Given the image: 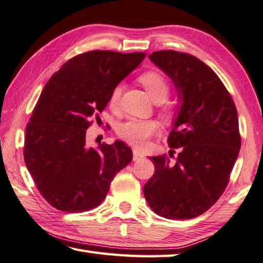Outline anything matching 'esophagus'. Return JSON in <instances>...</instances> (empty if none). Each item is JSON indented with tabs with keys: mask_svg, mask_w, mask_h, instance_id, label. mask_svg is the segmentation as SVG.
<instances>
[{
	"mask_svg": "<svg viewBox=\"0 0 263 263\" xmlns=\"http://www.w3.org/2000/svg\"><path fill=\"white\" fill-rule=\"evenodd\" d=\"M142 157H144V155H142L139 151L133 149V161H139Z\"/></svg>",
	"mask_w": 263,
	"mask_h": 263,
	"instance_id": "esophagus-1",
	"label": "esophagus"
}]
</instances>
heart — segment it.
<instances>
[{
  "mask_svg": "<svg viewBox=\"0 0 263 263\" xmlns=\"http://www.w3.org/2000/svg\"><path fill=\"white\" fill-rule=\"evenodd\" d=\"M139 82L144 86L147 94L155 103H161L168 98L169 95V84L166 79L160 72L156 71H148L142 73L139 77ZM122 93V86L117 85L112 89L109 99L111 108L117 107L119 98ZM164 117H169V111L163 112ZM159 131V125L154 121H144V119L132 118L127 122L119 125L117 135L126 144L135 147H144L147 144L148 138L154 136Z\"/></svg>",
  "mask_w": 263,
  "mask_h": 263,
  "instance_id": "1",
  "label": "heart"
}]
</instances>
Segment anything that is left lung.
<instances>
[{"instance_id":"obj_1","label":"left lung","mask_w":263,"mask_h":263,"mask_svg":"<svg viewBox=\"0 0 263 263\" xmlns=\"http://www.w3.org/2000/svg\"><path fill=\"white\" fill-rule=\"evenodd\" d=\"M148 57L177 90L179 107L168 144L179 153L175 163L165 155L149 157L155 173L144 195L162 217H197L221 197L239 154L237 109L221 79L197 57L175 50Z\"/></svg>"}]
</instances>
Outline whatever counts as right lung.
Instances as JSON below:
<instances>
[{
  "mask_svg": "<svg viewBox=\"0 0 263 263\" xmlns=\"http://www.w3.org/2000/svg\"><path fill=\"white\" fill-rule=\"evenodd\" d=\"M145 56L88 51L69 60L46 84L26 126L24 160L52 207L68 213L98 207L115 175L131 162L132 151L123 141L89 147L86 130Z\"/></svg>",
  "mask_w": 263,
  "mask_h": 263,
  "instance_id": "add662e5",
  "label": "right lung"
}]
</instances>
